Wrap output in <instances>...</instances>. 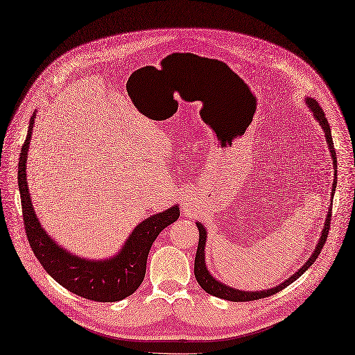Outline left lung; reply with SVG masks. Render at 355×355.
<instances>
[{
	"label": "left lung",
	"instance_id": "left-lung-1",
	"mask_svg": "<svg viewBox=\"0 0 355 355\" xmlns=\"http://www.w3.org/2000/svg\"><path fill=\"white\" fill-rule=\"evenodd\" d=\"M305 104H307L309 110L313 113V117L317 120V123L320 125V128L324 132V138L329 146V151H331V157H332V162H334V168H335V176H334V183H332V193H331V198L334 201V195H335V189H336V153L334 148V139H332V133H331V126L327 123V119L324 116V112L322 110V107L317 104V101L314 98H310V96H305ZM331 216H332V205H329V210H327V216L324 220V226L322 229V235L315 243V248L313 251V254L310 255V259L304 263V266H301L298 270L291 275V277H288L285 282L279 284L273 288H268V289H263V291H242V289H236V288H232L223 282H220L217 280L209 270V267L205 264V243H207V229L204 227L202 223L197 222L198 230H200V242H198V250H197V255H195V266H193V273H195V279H197V282L201 285V288L207 292V294H210L213 297L217 298H222V300H227V301H234V302H243V301H254V300H260V298H266V297H270L277 294L279 291L285 289L288 285H291L292 282H295V280L304 273L309 270V267L317 260V257H319L323 245L326 243L327 239V232L329 227H331Z\"/></svg>",
	"mask_w": 355,
	"mask_h": 355
}]
</instances>
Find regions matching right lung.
<instances>
[{"instance_id": "obj_1", "label": "right lung", "mask_w": 355, "mask_h": 355, "mask_svg": "<svg viewBox=\"0 0 355 355\" xmlns=\"http://www.w3.org/2000/svg\"><path fill=\"white\" fill-rule=\"evenodd\" d=\"M36 119V110L31 117L26 139L19 160V191L21 198L23 222L26 236L36 259L55 282L82 298L100 302H114L128 298L135 292L145 277L146 259L153 242L160 232L179 218V205L153 214L142 220L125 241L123 247L113 257L89 260L61 247L46 234L36 216L26 176L28 151Z\"/></svg>"}]
</instances>
